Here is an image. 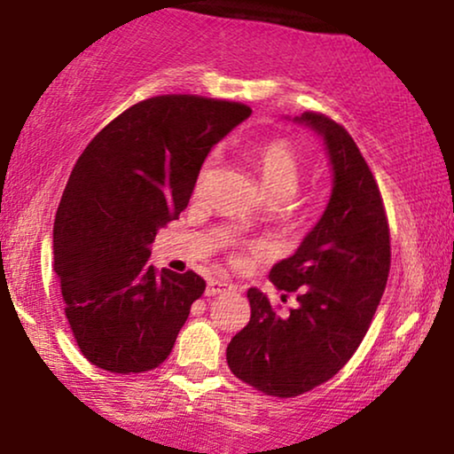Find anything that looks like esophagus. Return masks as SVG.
Returning <instances> with one entry per match:
<instances>
[{
    "label": "esophagus",
    "mask_w": 454,
    "mask_h": 454,
    "mask_svg": "<svg viewBox=\"0 0 454 454\" xmlns=\"http://www.w3.org/2000/svg\"><path fill=\"white\" fill-rule=\"evenodd\" d=\"M231 289V285H229L227 281H216V278H213V281H208V287H207V295H219L223 294V291Z\"/></svg>",
    "instance_id": "esophagus-1"
}]
</instances>
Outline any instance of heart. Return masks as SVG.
Returning a JSON list of instances; mask_svg holds the SVG:
<instances>
[{"label": "heart", "instance_id": "obj_1", "mask_svg": "<svg viewBox=\"0 0 454 454\" xmlns=\"http://www.w3.org/2000/svg\"><path fill=\"white\" fill-rule=\"evenodd\" d=\"M250 159L256 167L262 188L272 202L287 200L300 185L301 179V159L297 148L287 138H270L256 145L250 151ZM213 159H208L202 165L198 184H202L208 177Z\"/></svg>", "mask_w": 454, "mask_h": 454}]
</instances>
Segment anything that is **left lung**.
<instances>
[{"mask_svg": "<svg viewBox=\"0 0 454 454\" xmlns=\"http://www.w3.org/2000/svg\"><path fill=\"white\" fill-rule=\"evenodd\" d=\"M333 165L328 207L297 252L272 266L270 283L295 295L281 314L262 291H247L250 322L227 347L229 370L278 399L303 395L337 374L374 318L390 270V231L374 173L351 134L325 114L306 111Z\"/></svg>", "mask_w": 454, "mask_h": 454, "instance_id": "obj_1", "label": "left lung"}]
</instances>
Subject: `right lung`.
<instances>
[{
    "label": "right lung",
    "mask_w": 454,
    "mask_h": 454,
    "mask_svg": "<svg viewBox=\"0 0 454 454\" xmlns=\"http://www.w3.org/2000/svg\"><path fill=\"white\" fill-rule=\"evenodd\" d=\"M250 114L223 98L151 97L80 154L55 215L53 270L78 349L97 368L142 374L169 357L207 281L159 272L148 246L188 207L210 148Z\"/></svg>",
    "instance_id": "add662e5"
}]
</instances>
